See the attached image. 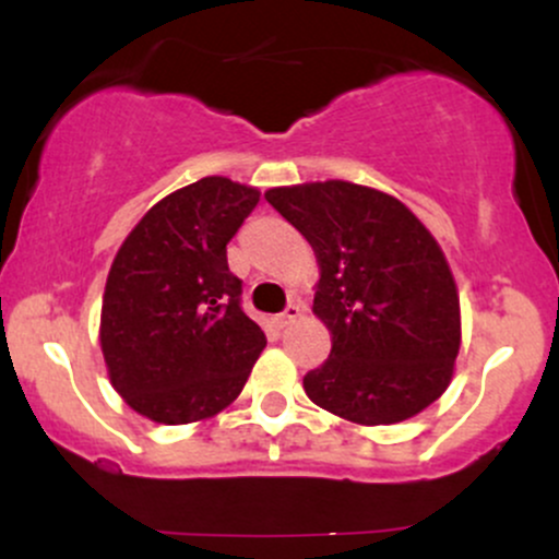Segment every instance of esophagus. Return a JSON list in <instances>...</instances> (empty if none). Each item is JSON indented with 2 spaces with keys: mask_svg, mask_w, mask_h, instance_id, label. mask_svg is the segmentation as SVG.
Wrapping results in <instances>:
<instances>
[{
  "mask_svg": "<svg viewBox=\"0 0 559 559\" xmlns=\"http://www.w3.org/2000/svg\"><path fill=\"white\" fill-rule=\"evenodd\" d=\"M297 318H301V305L299 301H288L286 310L278 316V325L281 329H286V325H292Z\"/></svg>",
  "mask_w": 559,
  "mask_h": 559,
  "instance_id": "obj_1",
  "label": "esophagus"
}]
</instances>
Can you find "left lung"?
Returning a JSON list of instances; mask_svg holds the SVG:
<instances>
[{"label":"left lung","instance_id":"obj_1","mask_svg":"<svg viewBox=\"0 0 559 559\" xmlns=\"http://www.w3.org/2000/svg\"><path fill=\"white\" fill-rule=\"evenodd\" d=\"M320 262L316 316L331 355L305 376L318 407L362 426L418 415L449 386L460 297L444 252L400 199L349 181L271 189Z\"/></svg>","mask_w":559,"mask_h":559}]
</instances>
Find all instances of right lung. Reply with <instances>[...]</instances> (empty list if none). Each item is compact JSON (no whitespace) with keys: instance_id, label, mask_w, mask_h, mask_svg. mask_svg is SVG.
<instances>
[{"instance_id":"add662e5","label":"right lung","mask_w":559,"mask_h":559,"mask_svg":"<svg viewBox=\"0 0 559 559\" xmlns=\"http://www.w3.org/2000/svg\"><path fill=\"white\" fill-rule=\"evenodd\" d=\"M260 191L210 176L150 210L115 254L99 342L115 391L144 418L181 426L241 394L265 333L241 307L226 243Z\"/></svg>"}]
</instances>
